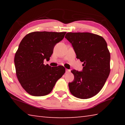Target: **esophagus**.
<instances>
[{
    "mask_svg": "<svg viewBox=\"0 0 125 125\" xmlns=\"http://www.w3.org/2000/svg\"><path fill=\"white\" fill-rule=\"evenodd\" d=\"M71 72V70L70 69H66V71H65V73H69Z\"/></svg>",
    "mask_w": 125,
    "mask_h": 125,
    "instance_id": "34e87169",
    "label": "esophagus"
}]
</instances>
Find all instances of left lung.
Returning <instances> with one entry per match:
<instances>
[{
	"label": "left lung",
	"instance_id": "8db88e82",
	"mask_svg": "<svg viewBox=\"0 0 125 125\" xmlns=\"http://www.w3.org/2000/svg\"><path fill=\"white\" fill-rule=\"evenodd\" d=\"M65 39L72 44L83 70L71 71L74 78L68 83L71 94L78 98H92L100 92L110 72V53L103 37L89 32H68Z\"/></svg>",
	"mask_w": 125,
	"mask_h": 125
}]
</instances>
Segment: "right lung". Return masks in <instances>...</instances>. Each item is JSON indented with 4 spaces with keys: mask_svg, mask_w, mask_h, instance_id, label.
I'll return each mask as SVG.
<instances>
[{
    "mask_svg": "<svg viewBox=\"0 0 125 125\" xmlns=\"http://www.w3.org/2000/svg\"><path fill=\"white\" fill-rule=\"evenodd\" d=\"M66 32L35 31L23 38L15 55L14 63L19 82L32 96L46 95L51 92L65 70L62 65L51 67L44 64L49 60L55 45L63 39Z\"/></svg>",
    "mask_w": 125,
    "mask_h": 125,
    "instance_id": "1",
    "label": "right lung"
}]
</instances>
